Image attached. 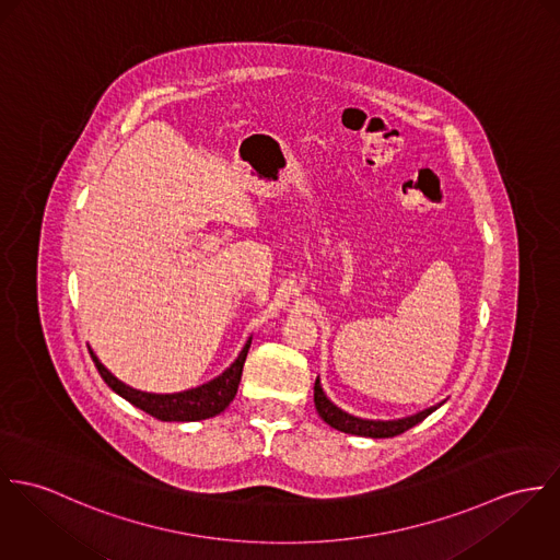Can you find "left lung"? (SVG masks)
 I'll return each mask as SVG.
<instances>
[{"label": "left lung", "mask_w": 560, "mask_h": 560, "mask_svg": "<svg viewBox=\"0 0 560 560\" xmlns=\"http://www.w3.org/2000/svg\"><path fill=\"white\" fill-rule=\"evenodd\" d=\"M313 401H315V410L317 415L335 430L339 432H346V434L352 435H365V438H393V435L404 434L408 432L410 428L419 425L423 419H428L434 410H438L442 404L432 406L423 412H417L412 417H406V419H397V421H370V419H359V417H352L348 412H343L341 408H337L322 390V384H319V377H315V386H313Z\"/></svg>", "instance_id": "left-lung-1"}]
</instances>
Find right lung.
Returning a JSON list of instances; mask_svg holds the SVG:
<instances>
[{"label": "right lung", "instance_id": "right-lung-1", "mask_svg": "<svg viewBox=\"0 0 560 560\" xmlns=\"http://www.w3.org/2000/svg\"><path fill=\"white\" fill-rule=\"evenodd\" d=\"M249 348L250 337L249 341L245 343L243 352L238 354V359L219 377H214L208 384H201L197 388L183 390V393H172V395H156V393H143V390L130 388V386H126L125 382H120L114 373L109 372L96 359V354L92 350H90V354H92V361L101 373V377L107 382V386L112 390H116L120 397H125L126 401L137 406L139 410L148 412L150 417H154L159 421H201V419H210V417L221 415L232 404V399L236 397Z\"/></svg>", "mask_w": 560, "mask_h": 560}]
</instances>
